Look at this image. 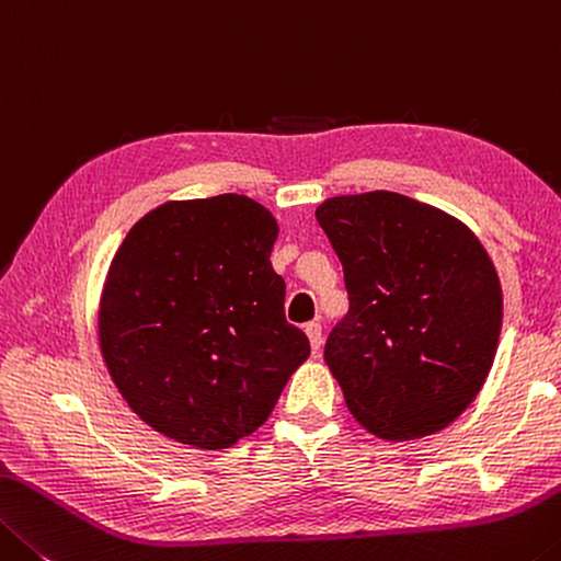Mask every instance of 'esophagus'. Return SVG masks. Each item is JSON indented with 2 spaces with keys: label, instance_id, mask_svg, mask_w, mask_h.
<instances>
[{
  "label": "esophagus",
  "instance_id": "obj_1",
  "mask_svg": "<svg viewBox=\"0 0 561 561\" xmlns=\"http://www.w3.org/2000/svg\"><path fill=\"white\" fill-rule=\"evenodd\" d=\"M306 335L310 341V351H313V355H318L320 345H323V325H320L318 320H313V323L306 325Z\"/></svg>",
  "mask_w": 561,
  "mask_h": 561
}]
</instances>
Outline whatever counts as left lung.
Listing matches in <instances>:
<instances>
[{"mask_svg": "<svg viewBox=\"0 0 561 561\" xmlns=\"http://www.w3.org/2000/svg\"><path fill=\"white\" fill-rule=\"evenodd\" d=\"M316 218L351 300L325 343L345 405L382 439L447 427L497 353L502 288L488 251L457 218L392 191L328 198Z\"/></svg>", "mask_w": 561, "mask_h": 561, "instance_id": "left-lung-1", "label": "left lung"}]
</instances>
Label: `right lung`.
<instances>
[{
  "label": "right lung",
  "instance_id": "right-lung-1",
  "mask_svg": "<svg viewBox=\"0 0 561 561\" xmlns=\"http://www.w3.org/2000/svg\"><path fill=\"white\" fill-rule=\"evenodd\" d=\"M278 224L253 198L169 201L118 248L99 308L108 373L156 433L224 449L259 430L310 343L273 271Z\"/></svg>",
  "mask_w": 561,
  "mask_h": 561
}]
</instances>
